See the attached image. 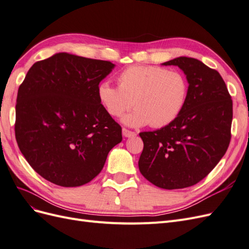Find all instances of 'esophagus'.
Returning a JSON list of instances; mask_svg holds the SVG:
<instances>
[{
  "mask_svg": "<svg viewBox=\"0 0 249 249\" xmlns=\"http://www.w3.org/2000/svg\"><path fill=\"white\" fill-rule=\"evenodd\" d=\"M123 135H124V137H126V138H130V137L136 136V133L133 132V131L127 130V129H125V127H124V129H123Z\"/></svg>",
  "mask_w": 249,
  "mask_h": 249,
  "instance_id": "esophagus-1",
  "label": "esophagus"
}]
</instances>
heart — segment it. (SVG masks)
Returning <instances> with one entry per match:
<instances>
[{"mask_svg": "<svg viewBox=\"0 0 249 249\" xmlns=\"http://www.w3.org/2000/svg\"><path fill=\"white\" fill-rule=\"evenodd\" d=\"M117 86L109 82L97 85L96 94L102 107L112 117L122 116L131 126L150 124L163 127L172 124L186 107L189 95V82L185 74L161 66L133 65L119 72Z\"/></svg>", "mask_w": 249, "mask_h": 249, "instance_id": "heart-1", "label": "heart"}]
</instances>
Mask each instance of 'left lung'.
I'll use <instances>...</instances> for the list:
<instances>
[{"instance_id": "8db88e82", "label": "left lung", "mask_w": 249, "mask_h": 249, "mask_svg": "<svg viewBox=\"0 0 249 249\" xmlns=\"http://www.w3.org/2000/svg\"><path fill=\"white\" fill-rule=\"evenodd\" d=\"M163 65H177L189 82L186 107L172 124L139 134L143 150L141 175L163 189H182L197 184L213 170L231 141L232 101L215 70L189 57Z\"/></svg>"}]
</instances>
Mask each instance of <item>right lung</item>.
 Returning <instances> with one entry per match:
<instances>
[{"label": "right lung", "instance_id": "1", "mask_svg": "<svg viewBox=\"0 0 249 249\" xmlns=\"http://www.w3.org/2000/svg\"><path fill=\"white\" fill-rule=\"evenodd\" d=\"M113 67L110 61L58 53L27 72L18 91L14 131L30 166L49 182L89 183L122 142V126L96 94Z\"/></svg>", "mask_w": 249, "mask_h": 249}]
</instances>
